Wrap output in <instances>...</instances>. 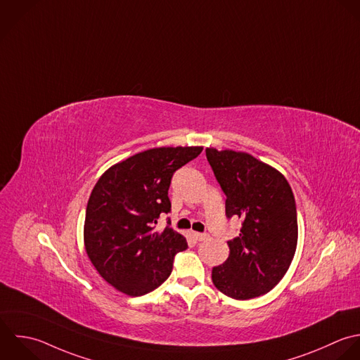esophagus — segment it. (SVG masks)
Instances as JSON below:
<instances>
[{
  "label": "esophagus",
  "instance_id": "1",
  "mask_svg": "<svg viewBox=\"0 0 360 360\" xmlns=\"http://www.w3.org/2000/svg\"><path fill=\"white\" fill-rule=\"evenodd\" d=\"M193 236L196 237V240H198V241L209 240V234H205V233H193Z\"/></svg>",
  "mask_w": 360,
  "mask_h": 360
}]
</instances>
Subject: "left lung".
Instances as JSON below:
<instances>
[{
    "label": "left lung",
    "instance_id": "8db88e82",
    "mask_svg": "<svg viewBox=\"0 0 360 360\" xmlns=\"http://www.w3.org/2000/svg\"><path fill=\"white\" fill-rule=\"evenodd\" d=\"M226 199V216L243 220L229 241L230 255L212 271L213 285L236 300L272 290L288 272L297 247V210L286 178L251 154L206 148Z\"/></svg>",
    "mask_w": 360,
    "mask_h": 360
}]
</instances>
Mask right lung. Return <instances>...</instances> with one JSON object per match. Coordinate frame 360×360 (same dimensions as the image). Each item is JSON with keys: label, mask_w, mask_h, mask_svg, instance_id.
Segmentation results:
<instances>
[{"label": "right lung", "mask_w": 360, "mask_h": 360, "mask_svg": "<svg viewBox=\"0 0 360 360\" xmlns=\"http://www.w3.org/2000/svg\"><path fill=\"white\" fill-rule=\"evenodd\" d=\"M203 147H160L134 154L110 167L94 186L85 212V251L99 275L119 292L143 296L172 272L174 258L186 240L167 221L168 189L176 169L196 158Z\"/></svg>", "instance_id": "1"}]
</instances>
